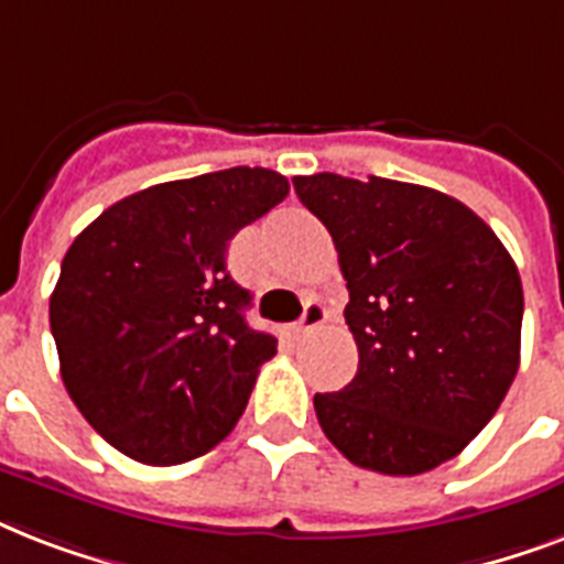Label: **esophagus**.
Masks as SVG:
<instances>
[{
  "mask_svg": "<svg viewBox=\"0 0 564 564\" xmlns=\"http://www.w3.org/2000/svg\"><path fill=\"white\" fill-rule=\"evenodd\" d=\"M327 316H330V310H327L322 301H318V299L307 301V307H304V316H301V322H299V334L310 336L313 330H318V327L325 325Z\"/></svg>",
  "mask_w": 564,
  "mask_h": 564,
  "instance_id": "esophagus-1",
  "label": "esophagus"
}]
</instances>
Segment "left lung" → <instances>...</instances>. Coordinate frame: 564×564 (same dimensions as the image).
Segmentation results:
<instances>
[{
    "label": "left lung",
    "instance_id": "8db88e82",
    "mask_svg": "<svg viewBox=\"0 0 564 564\" xmlns=\"http://www.w3.org/2000/svg\"><path fill=\"white\" fill-rule=\"evenodd\" d=\"M292 184L334 237L360 351L351 383L313 398L325 436L389 477L454 459L518 375L516 260L477 213L438 189L334 172Z\"/></svg>",
    "mask_w": 564,
    "mask_h": 564
}]
</instances>
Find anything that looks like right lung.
I'll return each mask as SVG.
<instances>
[{
    "instance_id": "obj_1",
    "label": "right lung",
    "mask_w": 564,
    "mask_h": 564,
    "mask_svg": "<svg viewBox=\"0 0 564 564\" xmlns=\"http://www.w3.org/2000/svg\"><path fill=\"white\" fill-rule=\"evenodd\" d=\"M286 193L281 172L234 166L140 189L75 237L48 322L66 392L119 454L181 465L237 427L278 339L246 325L225 254Z\"/></svg>"
}]
</instances>
